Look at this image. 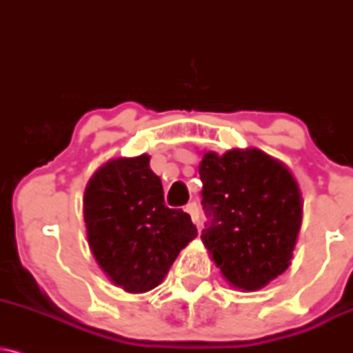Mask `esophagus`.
Listing matches in <instances>:
<instances>
[{"label":"esophagus","instance_id":"34e87169","mask_svg":"<svg viewBox=\"0 0 353 353\" xmlns=\"http://www.w3.org/2000/svg\"><path fill=\"white\" fill-rule=\"evenodd\" d=\"M184 210L190 215V219H192L194 223H199V219H201V210H199L197 202H189L188 205H185Z\"/></svg>","mask_w":353,"mask_h":353}]
</instances>
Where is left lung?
I'll list each match as a JSON object with an SVG mask.
<instances>
[{
  "instance_id": "left-lung-1",
  "label": "left lung",
  "mask_w": 353,
  "mask_h": 353,
  "mask_svg": "<svg viewBox=\"0 0 353 353\" xmlns=\"http://www.w3.org/2000/svg\"><path fill=\"white\" fill-rule=\"evenodd\" d=\"M199 174L209 222L201 239L232 286L254 291L291 265L303 220L298 182L260 150L205 152Z\"/></svg>"
}]
</instances>
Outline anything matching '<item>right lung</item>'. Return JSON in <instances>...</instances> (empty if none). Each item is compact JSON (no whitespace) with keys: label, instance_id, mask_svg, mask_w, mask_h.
<instances>
[{"label":"right lung","instance_id":"right-lung-1","mask_svg":"<svg viewBox=\"0 0 353 353\" xmlns=\"http://www.w3.org/2000/svg\"><path fill=\"white\" fill-rule=\"evenodd\" d=\"M83 220L97 263L128 292L161 284L181 250L197 236L189 214L164 203L148 154L113 159L93 174L83 194Z\"/></svg>","mask_w":353,"mask_h":353}]
</instances>
